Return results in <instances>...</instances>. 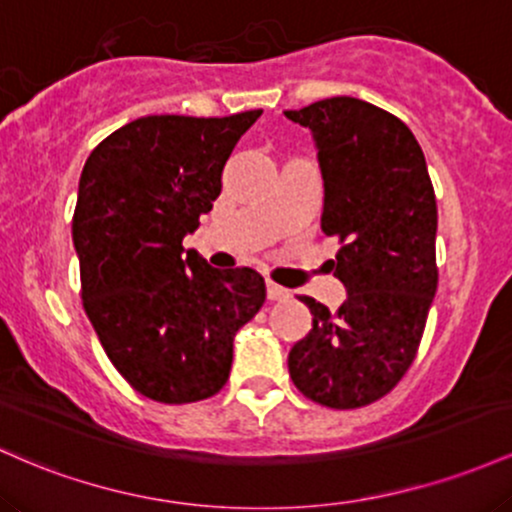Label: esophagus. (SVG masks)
I'll use <instances>...</instances> for the list:
<instances>
[{"mask_svg": "<svg viewBox=\"0 0 512 512\" xmlns=\"http://www.w3.org/2000/svg\"><path fill=\"white\" fill-rule=\"evenodd\" d=\"M266 290H268V300H271V302H283V300H287V297H290V290H287V287H283V285L268 283Z\"/></svg>", "mask_w": 512, "mask_h": 512, "instance_id": "esophagus-1", "label": "esophagus"}]
</instances>
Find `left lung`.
<instances>
[{"instance_id": "obj_1", "label": "left lung", "mask_w": 512, "mask_h": 512, "mask_svg": "<svg viewBox=\"0 0 512 512\" xmlns=\"http://www.w3.org/2000/svg\"><path fill=\"white\" fill-rule=\"evenodd\" d=\"M312 132L324 179L321 229L338 237L336 312L302 295L312 331L287 355L292 382L329 409H358L392 392L416 358L438 290V205L426 157L392 113L333 96L285 111Z\"/></svg>"}]
</instances>
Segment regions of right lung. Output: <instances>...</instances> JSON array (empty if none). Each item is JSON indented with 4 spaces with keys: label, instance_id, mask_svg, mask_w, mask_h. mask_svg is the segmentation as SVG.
<instances>
[{
    "label": "right lung",
    "instance_id": "add662e5",
    "mask_svg": "<svg viewBox=\"0 0 512 512\" xmlns=\"http://www.w3.org/2000/svg\"><path fill=\"white\" fill-rule=\"evenodd\" d=\"M261 113L137 118L82 169L72 241L86 317L108 360L147 399L191 404L220 392L234 336L266 300L254 268L217 271L181 246L212 210L227 159Z\"/></svg>",
    "mask_w": 512,
    "mask_h": 512
}]
</instances>
